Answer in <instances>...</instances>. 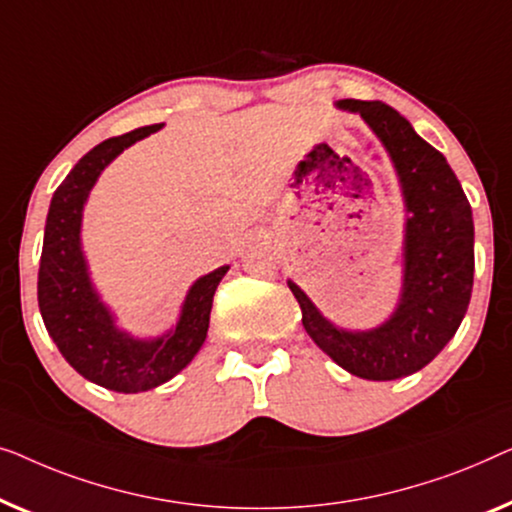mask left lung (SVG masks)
<instances>
[{
	"label": "left lung",
	"mask_w": 512,
	"mask_h": 512,
	"mask_svg": "<svg viewBox=\"0 0 512 512\" xmlns=\"http://www.w3.org/2000/svg\"><path fill=\"white\" fill-rule=\"evenodd\" d=\"M385 143L406 197V273L399 308L371 331H345L322 318L294 283L301 322L320 350L352 376L397 380L420 371L462 325L473 290V215L455 171L410 122L383 102L343 99Z\"/></svg>",
	"instance_id": "1"
}]
</instances>
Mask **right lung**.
Wrapping results in <instances>:
<instances>
[{
  "label": "right lung",
  "instance_id": "right-lung-1",
  "mask_svg": "<svg viewBox=\"0 0 512 512\" xmlns=\"http://www.w3.org/2000/svg\"><path fill=\"white\" fill-rule=\"evenodd\" d=\"M162 125L111 136L83 155L50 201L39 266V311L62 357L106 390L136 394L153 390L183 371L206 341L213 294L229 266H220L190 287L174 331L155 341H136L113 325L99 301L81 253V213L88 192L106 164L127 146Z\"/></svg>",
  "mask_w": 512,
  "mask_h": 512
}]
</instances>
